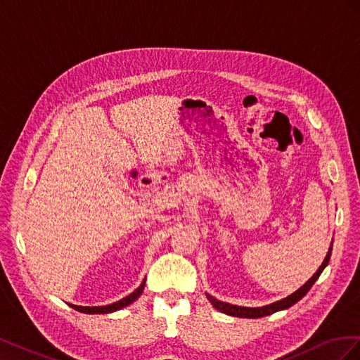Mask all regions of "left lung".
Listing matches in <instances>:
<instances>
[{
    "mask_svg": "<svg viewBox=\"0 0 360 360\" xmlns=\"http://www.w3.org/2000/svg\"><path fill=\"white\" fill-rule=\"evenodd\" d=\"M330 254H332V246H330V249H329L328 255H326V258H324V261H323V264L320 266V269H319L317 271H315L314 276L307 282V284H304L303 287H300L296 292H292L291 296H288V297H285V299H282V300H279V302L271 303V304H267V307H261V308H243V307H236V304H230V303H225V302H221V300H216V299L212 297V296H207V297H209V300L212 302V304H213V307H214L216 309L222 311L224 314L233 315V317H242V319H258V317H264V315H270V314H274V312L281 311V309H287V308L292 307L294 303H297V302L304 296V294H307V292L311 290V287L314 285V282L319 279V276L321 275V271L324 270V267L328 266L329 259H330Z\"/></svg>",
    "mask_w": 360,
    "mask_h": 360,
    "instance_id": "obj_1",
    "label": "left lung"
}]
</instances>
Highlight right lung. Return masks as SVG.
<instances>
[{
	"mask_svg": "<svg viewBox=\"0 0 360 360\" xmlns=\"http://www.w3.org/2000/svg\"><path fill=\"white\" fill-rule=\"evenodd\" d=\"M144 285H146V281H144L143 284H141L132 294H129V296H126L124 299L118 300V302H115V303L106 304V307H78V304H70V307H72L73 309H76V311L85 312V314H110V312L122 309V308L127 307V304L135 302V300L141 296V292H143Z\"/></svg>",
	"mask_w": 360,
	"mask_h": 360,
	"instance_id": "right-lung-1",
	"label": "right lung"
}]
</instances>
